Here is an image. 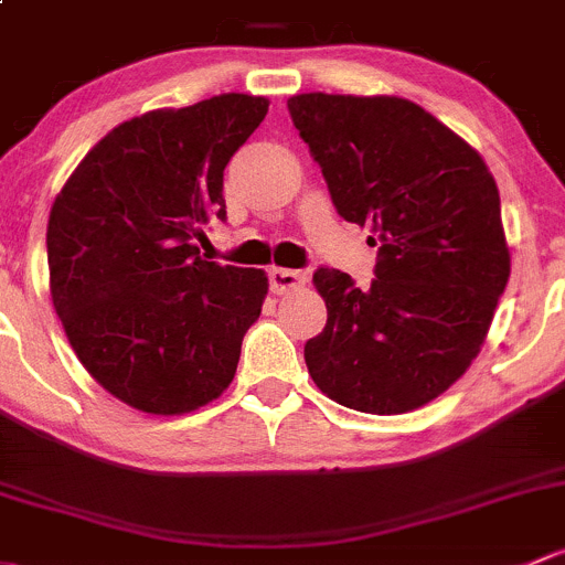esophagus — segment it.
Returning <instances> with one entry per match:
<instances>
[{
  "label": "esophagus",
  "mask_w": 565,
  "mask_h": 565,
  "mask_svg": "<svg viewBox=\"0 0 565 565\" xmlns=\"http://www.w3.org/2000/svg\"><path fill=\"white\" fill-rule=\"evenodd\" d=\"M305 282H307L305 271L280 269V266L269 269V285H271V290H275V294H288V290L305 288Z\"/></svg>",
  "instance_id": "obj_1"
}]
</instances>
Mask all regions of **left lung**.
I'll use <instances>...</instances> for the list:
<instances>
[{
    "instance_id": "left-lung-1",
    "label": "left lung",
    "mask_w": 565,
    "mask_h": 565,
    "mask_svg": "<svg viewBox=\"0 0 565 565\" xmlns=\"http://www.w3.org/2000/svg\"><path fill=\"white\" fill-rule=\"evenodd\" d=\"M290 119L348 223L367 225L375 280L318 269L312 381L345 408L397 416L433 403L479 356L511 253L484 157L394 95H294Z\"/></svg>"
}]
</instances>
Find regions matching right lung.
Returning a JSON list of instances; mask_svg holds the SVG:
<instances>
[{
  "instance_id": "1",
  "label": "right lung",
  "mask_w": 565,
  "mask_h": 565,
  "mask_svg": "<svg viewBox=\"0 0 565 565\" xmlns=\"http://www.w3.org/2000/svg\"><path fill=\"white\" fill-rule=\"evenodd\" d=\"M266 110V97L228 92L132 116L54 198V310L78 362L130 408L182 416L234 381L269 277L203 260L193 239L225 220L223 171Z\"/></svg>"
}]
</instances>
